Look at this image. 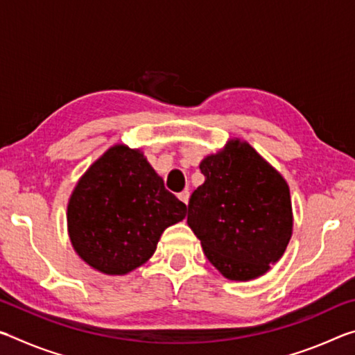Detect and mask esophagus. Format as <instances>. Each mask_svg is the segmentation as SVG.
Returning <instances> with one entry per match:
<instances>
[{"mask_svg": "<svg viewBox=\"0 0 355 355\" xmlns=\"http://www.w3.org/2000/svg\"><path fill=\"white\" fill-rule=\"evenodd\" d=\"M178 199L182 200L183 203H186V205H188V202H189V191H182V192H180Z\"/></svg>", "mask_w": 355, "mask_h": 355, "instance_id": "34e87169", "label": "esophagus"}]
</instances>
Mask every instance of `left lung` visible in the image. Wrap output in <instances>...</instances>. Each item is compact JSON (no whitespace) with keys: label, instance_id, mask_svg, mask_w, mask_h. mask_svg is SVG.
Returning a JSON list of instances; mask_svg holds the SVG:
<instances>
[{"label":"left lung","instance_id":"8db88e82","mask_svg":"<svg viewBox=\"0 0 355 355\" xmlns=\"http://www.w3.org/2000/svg\"><path fill=\"white\" fill-rule=\"evenodd\" d=\"M188 225L209 263L230 280H252L284 255L293 233L290 188L250 144L232 139L200 163Z\"/></svg>","mask_w":355,"mask_h":355}]
</instances>
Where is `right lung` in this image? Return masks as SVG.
<instances>
[{"label": "right lung", "instance_id": "add662e5", "mask_svg": "<svg viewBox=\"0 0 355 355\" xmlns=\"http://www.w3.org/2000/svg\"><path fill=\"white\" fill-rule=\"evenodd\" d=\"M186 205L164 188L141 150L111 147L76 183L67 207L71 245L89 266L125 275L155 254Z\"/></svg>", "mask_w": 355, "mask_h": 355}]
</instances>
